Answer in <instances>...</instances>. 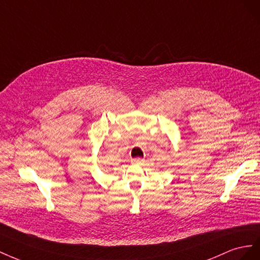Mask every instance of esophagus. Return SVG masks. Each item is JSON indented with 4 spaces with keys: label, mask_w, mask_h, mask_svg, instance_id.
<instances>
[{
    "label": "esophagus",
    "mask_w": 260,
    "mask_h": 260,
    "mask_svg": "<svg viewBox=\"0 0 260 260\" xmlns=\"http://www.w3.org/2000/svg\"><path fill=\"white\" fill-rule=\"evenodd\" d=\"M132 162L134 163V165H142V163L145 162V160L142 159V158H135V159L132 160Z\"/></svg>",
    "instance_id": "obj_1"
}]
</instances>
